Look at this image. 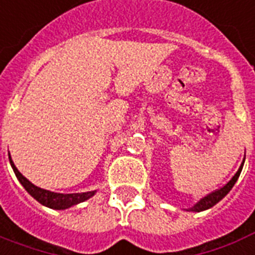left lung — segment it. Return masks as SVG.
<instances>
[{
	"mask_svg": "<svg viewBox=\"0 0 255 255\" xmlns=\"http://www.w3.org/2000/svg\"><path fill=\"white\" fill-rule=\"evenodd\" d=\"M242 167H244V162H242V164L240 166V168H238L237 172L234 174L233 178H232L231 180L227 183V184L224 185V187H221L220 189H216L215 192L209 193V195H207L205 197H203L200 201H197L196 204L193 205V207H191V208L187 209V211H189V212H201V211H205V209L212 208L213 205L217 204V203H219V201L221 200L224 196H225V195H228V193H229V191L233 188V185L236 184L238 176H240V174H241Z\"/></svg>",
	"mask_w": 255,
	"mask_h": 255,
	"instance_id": "1",
	"label": "left lung"
}]
</instances>
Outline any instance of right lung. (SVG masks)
Here are the masks:
<instances>
[{
    "label": "right lung",
    "mask_w": 255,
    "mask_h": 255,
    "mask_svg": "<svg viewBox=\"0 0 255 255\" xmlns=\"http://www.w3.org/2000/svg\"><path fill=\"white\" fill-rule=\"evenodd\" d=\"M10 159V164L13 167V171L17 179L19 180L23 188L27 191L30 195H31L36 201H39L42 205H46L51 209H67L72 207V205H76L79 203H83V201L88 200L89 197H92L96 193V191H91V192H83V193H56L51 192V191H47V189L39 188L36 185L32 184L31 182H28L27 179L24 178L23 175L18 171V168L14 166L11 158Z\"/></svg>",
    "instance_id": "1"
}]
</instances>
